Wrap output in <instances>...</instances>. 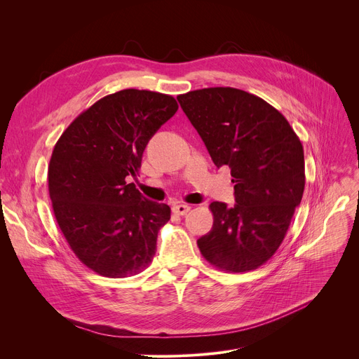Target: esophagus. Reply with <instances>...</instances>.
Segmentation results:
<instances>
[{"label": "esophagus", "instance_id": "obj_1", "mask_svg": "<svg viewBox=\"0 0 359 359\" xmlns=\"http://www.w3.org/2000/svg\"><path fill=\"white\" fill-rule=\"evenodd\" d=\"M172 211H173L176 215H186L187 212L191 211V206H189V205H184V203H176V205H173Z\"/></svg>", "mask_w": 359, "mask_h": 359}]
</instances>
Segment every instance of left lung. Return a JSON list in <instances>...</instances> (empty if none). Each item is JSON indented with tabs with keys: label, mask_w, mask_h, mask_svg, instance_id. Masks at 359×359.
<instances>
[{
	"label": "left lung",
	"mask_w": 359,
	"mask_h": 359,
	"mask_svg": "<svg viewBox=\"0 0 359 359\" xmlns=\"http://www.w3.org/2000/svg\"><path fill=\"white\" fill-rule=\"evenodd\" d=\"M217 167L229 165L236 205L212 202V230L198 240L202 256L227 272L266 263L284 241L303 198L304 149L280 111L233 87L177 96Z\"/></svg>",
	"instance_id": "8db88e82"
}]
</instances>
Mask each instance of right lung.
Returning <instances> with one entry per match:
<instances>
[{"label": "right lung", "instance_id": "obj_1", "mask_svg": "<svg viewBox=\"0 0 359 359\" xmlns=\"http://www.w3.org/2000/svg\"><path fill=\"white\" fill-rule=\"evenodd\" d=\"M177 109L168 94L121 90L80 113L55 144L48 167L53 215L93 272L126 278L153 260L172 211L145 199L126 177L138 173L149 138Z\"/></svg>", "mask_w": 359, "mask_h": 359}]
</instances>
